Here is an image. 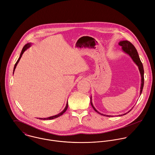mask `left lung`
Listing matches in <instances>:
<instances>
[{
    "mask_svg": "<svg viewBox=\"0 0 155 155\" xmlns=\"http://www.w3.org/2000/svg\"><path fill=\"white\" fill-rule=\"evenodd\" d=\"M119 45L122 46V50L124 51L125 53H126L127 54H128L133 60V61L135 63V64L138 66L140 74V76H141V84H140V95L142 94V89H143V83H144V71H143V65L142 62L140 61V60L139 58L138 53L137 51V50L136 49V48L134 47V46L128 41H120L119 42ZM91 106L92 107L93 109L98 114L102 115V116H105L107 117H113V116H109V115H106V114H101L100 113H99L94 107L92 102V98L91 96ZM131 110H130L129 111H128L127 113L123 114H120L118 116H122L123 115H125L126 114H127L128 113H129Z\"/></svg>",
    "mask_w": 155,
    "mask_h": 155,
    "instance_id": "obj_1",
    "label": "left lung"
}]
</instances>
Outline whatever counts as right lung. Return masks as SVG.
Wrapping results in <instances>:
<instances>
[{"mask_svg": "<svg viewBox=\"0 0 155 155\" xmlns=\"http://www.w3.org/2000/svg\"><path fill=\"white\" fill-rule=\"evenodd\" d=\"M31 46V43H27V44H25V45H24V47H23V48H22V51H21V54H20V56H19V58H18V61H17V62L16 63V64H15V67H14V69H13V74H14V72H15V69H16V66L18 65V63H19V60H21V58L22 57V54H24V51L27 49V48H28L30 47ZM68 102L67 101V104H66V107L64 108V109L63 110V111H61L60 113H59V114H57V115H55V116H51V117H47V118H39V119H41V120H51V119H55V118H57V117H60V116H61V115H63L65 112H66V111L67 110V109H68Z\"/></svg>", "mask_w": 155, "mask_h": 155, "instance_id": "obj_1", "label": "right lung"}]
</instances>
